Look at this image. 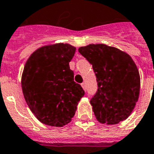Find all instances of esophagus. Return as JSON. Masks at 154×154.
Segmentation results:
<instances>
[{
    "label": "esophagus",
    "instance_id": "esophagus-1",
    "mask_svg": "<svg viewBox=\"0 0 154 154\" xmlns=\"http://www.w3.org/2000/svg\"><path fill=\"white\" fill-rule=\"evenodd\" d=\"M82 87L83 88V90H85V83H82Z\"/></svg>",
    "mask_w": 154,
    "mask_h": 154
}]
</instances>
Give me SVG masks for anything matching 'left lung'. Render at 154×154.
<instances>
[{"instance_id": "8db88e82", "label": "left lung", "mask_w": 154, "mask_h": 154, "mask_svg": "<svg viewBox=\"0 0 154 154\" xmlns=\"http://www.w3.org/2000/svg\"><path fill=\"white\" fill-rule=\"evenodd\" d=\"M78 51L92 64L97 77L98 91L90 100L97 120L107 125L125 120L140 94V77L134 60L125 51L103 43Z\"/></svg>"}]
</instances>
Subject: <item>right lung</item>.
<instances>
[{
    "label": "right lung",
    "instance_id": "obj_1",
    "mask_svg": "<svg viewBox=\"0 0 154 154\" xmlns=\"http://www.w3.org/2000/svg\"><path fill=\"white\" fill-rule=\"evenodd\" d=\"M75 51L69 43L48 44L36 49L26 62L22 93L30 111L43 124L63 127L70 123L85 94L69 68Z\"/></svg>",
    "mask_w": 154,
    "mask_h": 154
}]
</instances>
